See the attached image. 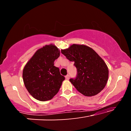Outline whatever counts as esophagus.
Segmentation results:
<instances>
[{
	"mask_svg": "<svg viewBox=\"0 0 131 131\" xmlns=\"http://www.w3.org/2000/svg\"><path fill=\"white\" fill-rule=\"evenodd\" d=\"M70 79V76L69 74H67V76H66V80H69Z\"/></svg>",
	"mask_w": 131,
	"mask_h": 131,
	"instance_id": "34e87169",
	"label": "esophagus"
}]
</instances>
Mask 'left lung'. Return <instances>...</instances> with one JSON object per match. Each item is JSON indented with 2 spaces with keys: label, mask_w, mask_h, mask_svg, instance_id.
<instances>
[{
  "label": "left lung",
  "mask_w": 131,
  "mask_h": 131,
  "mask_svg": "<svg viewBox=\"0 0 131 131\" xmlns=\"http://www.w3.org/2000/svg\"><path fill=\"white\" fill-rule=\"evenodd\" d=\"M68 60L74 62L78 74L70 81L79 92L86 96L100 93L106 85L108 69L101 57L92 48L85 45L73 44L61 49Z\"/></svg>",
  "instance_id": "1"
}]
</instances>
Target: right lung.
<instances>
[{
  "mask_svg": "<svg viewBox=\"0 0 131 131\" xmlns=\"http://www.w3.org/2000/svg\"><path fill=\"white\" fill-rule=\"evenodd\" d=\"M60 50L53 44L37 50L24 66L23 79L30 95L39 101L51 100L60 90L65 78L54 66L60 57Z\"/></svg>",
  "mask_w": 131,
  "mask_h": 131,
  "instance_id": "add662e5",
  "label": "right lung"
}]
</instances>
